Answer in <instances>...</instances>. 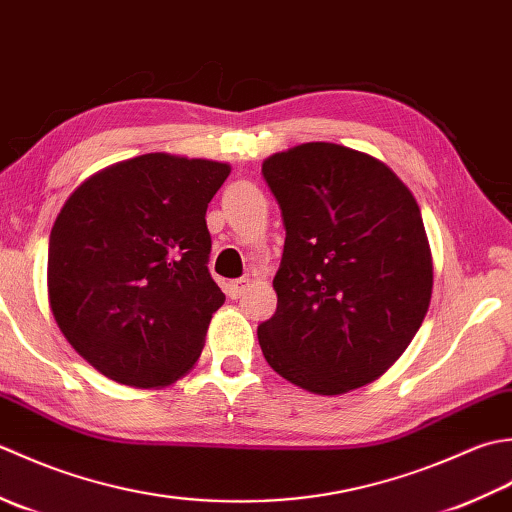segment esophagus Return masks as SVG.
<instances>
[{
  "mask_svg": "<svg viewBox=\"0 0 512 512\" xmlns=\"http://www.w3.org/2000/svg\"><path fill=\"white\" fill-rule=\"evenodd\" d=\"M249 287H252V280L249 278H241V280H229V283L225 285V291H227V296L229 298H241V296H245L247 291H249Z\"/></svg>",
  "mask_w": 512,
  "mask_h": 512,
  "instance_id": "esophagus-1",
  "label": "esophagus"
}]
</instances>
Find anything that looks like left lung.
I'll return each mask as SVG.
<instances>
[{
	"label": "left lung",
	"instance_id": "1",
	"mask_svg": "<svg viewBox=\"0 0 512 512\" xmlns=\"http://www.w3.org/2000/svg\"><path fill=\"white\" fill-rule=\"evenodd\" d=\"M263 176L287 232L278 309L258 327L265 360L316 395L378 380L431 305L433 254L415 196L387 163L327 141L271 154Z\"/></svg>",
	"mask_w": 512,
	"mask_h": 512
}]
</instances>
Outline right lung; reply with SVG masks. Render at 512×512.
<instances>
[{
  "label": "right lung",
  "instance_id": "1",
  "mask_svg": "<svg viewBox=\"0 0 512 512\" xmlns=\"http://www.w3.org/2000/svg\"><path fill=\"white\" fill-rule=\"evenodd\" d=\"M229 163L150 152L92 174L61 207L48 302L90 367L137 389L176 382L201 358L225 294L207 271V203Z\"/></svg>",
  "mask_w": 512,
  "mask_h": 512
}]
</instances>
